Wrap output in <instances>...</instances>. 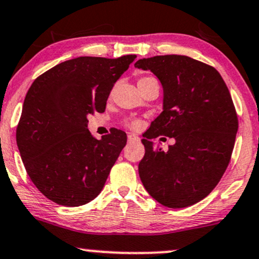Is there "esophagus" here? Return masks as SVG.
Masks as SVG:
<instances>
[{"label": "esophagus", "instance_id": "1", "mask_svg": "<svg viewBox=\"0 0 259 259\" xmlns=\"http://www.w3.org/2000/svg\"><path fill=\"white\" fill-rule=\"evenodd\" d=\"M127 139H128V143H136V142H139V137L136 136V135H128V137H127Z\"/></svg>", "mask_w": 259, "mask_h": 259}]
</instances>
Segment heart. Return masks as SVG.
<instances>
[{
    "label": "heart",
    "instance_id": "b5f03b06",
    "mask_svg": "<svg viewBox=\"0 0 259 259\" xmlns=\"http://www.w3.org/2000/svg\"><path fill=\"white\" fill-rule=\"evenodd\" d=\"M149 79H152V78H151V76H143V78H140V79H139V81H138V82L146 81V80H149ZM128 124H130L131 127H132V128H138V127L140 126V122H139V121L133 120V121H130Z\"/></svg>",
    "mask_w": 259,
    "mask_h": 259
}]
</instances>
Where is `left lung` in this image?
Returning a JSON list of instances; mask_svg holds the SVG:
<instances>
[{
  "mask_svg": "<svg viewBox=\"0 0 259 259\" xmlns=\"http://www.w3.org/2000/svg\"><path fill=\"white\" fill-rule=\"evenodd\" d=\"M135 67L151 71L163 88V111L142 140L140 180L162 205H193L216 187L231 161L238 116L227 85L213 67L184 55L142 59ZM159 135L176 139L168 152L149 140Z\"/></svg>",
  "mask_w": 259,
  "mask_h": 259,
  "instance_id": "left-lung-1",
  "label": "left lung"
}]
</instances>
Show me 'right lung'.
<instances>
[{
  "instance_id": "right-lung-1",
  "label": "right lung",
  "mask_w": 259,
  "mask_h": 259,
  "mask_svg": "<svg viewBox=\"0 0 259 259\" xmlns=\"http://www.w3.org/2000/svg\"><path fill=\"white\" fill-rule=\"evenodd\" d=\"M136 57H76L32 82L17 144L28 177L48 199L79 206L101 193L127 136L115 128L96 139L88 130V116L103 113L114 84Z\"/></svg>"
}]
</instances>
